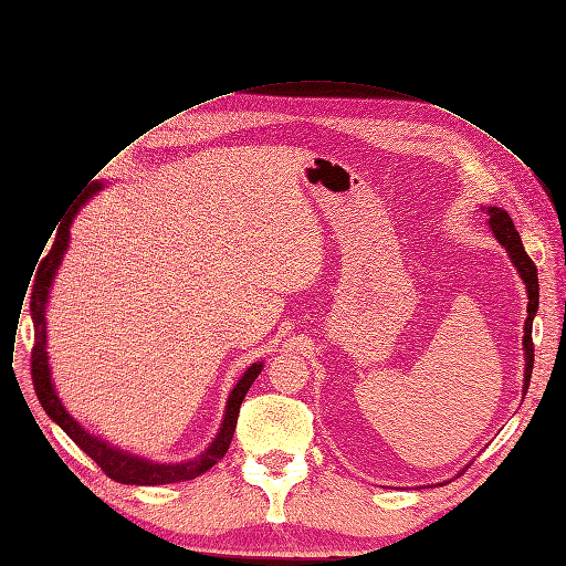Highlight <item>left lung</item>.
<instances>
[{"label":"left lung","instance_id":"obj_1","mask_svg":"<svg viewBox=\"0 0 566 566\" xmlns=\"http://www.w3.org/2000/svg\"><path fill=\"white\" fill-rule=\"evenodd\" d=\"M489 219V228L493 232V238L497 240V244H501L512 264L516 268L521 281L525 283V294H527V317H525V326H523V360H525V375H523V395L527 392V386H530V377H533V363H535V349H533V319L537 315V308H539V279H537V268L535 262L527 258L523 244H521V238L518 232L510 219V214L503 210V208H482ZM443 484V482H441Z\"/></svg>","mask_w":566,"mask_h":566}]
</instances>
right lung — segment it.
<instances>
[{"label":"right lung","instance_id":"obj_1","mask_svg":"<svg viewBox=\"0 0 566 566\" xmlns=\"http://www.w3.org/2000/svg\"><path fill=\"white\" fill-rule=\"evenodd\" d=\"M105 187H107L105 180H93L84 189V193L80 196V201L73 206V217L65 221V226L59 228V235H56L48 258L41 262L39 274H36V283H33L31 304H29L31 319H33V352H31V379H33V388H36V395H39V400H41L45 413L112 480H116L120 484H139V486H157V484H174V482L196 480L198 475H203L206 471H210L214 463L219 459H223V454L228 452V446H230L232 434H235V427H238L240 407L244 402V397H247L251 384L262 373V360L251 363L249 368L244 370V375L240 377V381L232 386V390L228 395V402H226L221 427L217 431V437L212 439V443L201 454H196L193 459L176 461V463L153 461V459L142 457V454H132V452H127V450H123L118 446H112L105 439L91 434V431H86L69 413V409L63 407L61 397H59V392L54 388V381H52V368H50V356H48V304H50V292H52L54 279L59 274L61 262L65 258V251H69L71 226H73V219H75L77 210H82V206H86L88 198H93L95 193H99V189H105Z\"/></svg>","mask_w":566,"mask_h":566}]
</instances>
